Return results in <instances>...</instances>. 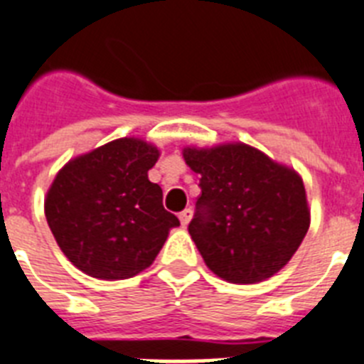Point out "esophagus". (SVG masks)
<instances>
[{
	"mask_svg": "<svg viewBox=\"0 0 364 364\" xmlns=\"http://www.w3.org/2000/svg\"><path fill=\"white\" fill-rule=\"evenodd\" d=\"M180 223H182V226H188L189 220H191V217H193V212H191V208H186L184 212H180Z\"/></svg>",
	"mask_w": 364,
	"mask_h": 364,
	"instance_id": "obj_1",
	"label": "esophagus"
}]
</instances>
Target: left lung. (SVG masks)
<instances>
[{"label":"left lung","mask_w":364,"mask_h":364,"mask_svg":"<svg viewBox=\"0 0 364 364\" xmlns=\"http://www.w3.org/2000/svg\"><path fill=\"white\" fill-rule=\"evenodd\" d=\"M182 154L200 175L188 230L208 269L230 284H257L282 271L311 223L302 176L241 141Z\"/></svg>","instance_id":"left-lung-1"}]
</instances>
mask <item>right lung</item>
Listing matches in <instances>:
<instances>
[{"label":"right lung","mask_w":364,"mask_h":364,"mask_svg":"<svg viewBox=\"0 0 364 364\" xmlns=\"http://www.w3.org/2000/svg\"><path fill=\"white\" fill-rule=\"evenodd\" d=\"M160 151L139 138H119L73 158L46 195V219L64 256L85 274L127 279L156 259L180 220L149 180Z\"/></svg>","instance_id":"obj_1"}]
</instances>
